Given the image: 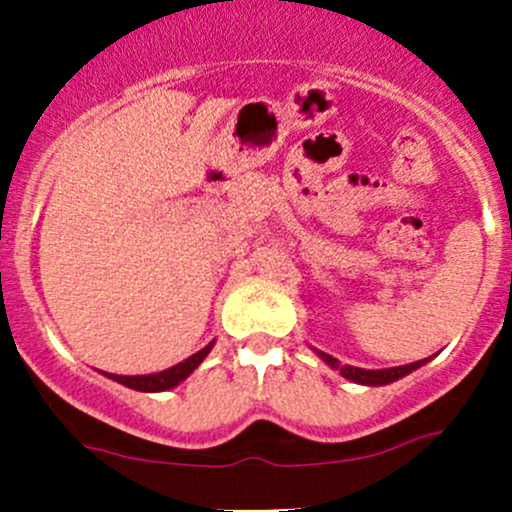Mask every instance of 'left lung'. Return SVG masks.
I'll use <instances>...</instances> for the list:
<instances>
[{
    "instance_id": "1",
    "label": "left lung",
    "mask_w": 512,
    "mask_h": 512,
    "mask_svg": "<svg viewBox=\"0 0 512 512\" xmlns=\"http://www.w3.org/2000/svg\"><path fill=\"white\" fill-rule=\"evenodd\" d=\"M321 358L326 360L331 368L341 370L343 378L353 380V383H360V385H387V383H395V380L405 378L407 373H412V370H417L419 365H424V360H417V363H410V365H400V368H385V370H363V368H353V365H341L336 358H331V355L321 353Z\"/></svg>"
}]
</instances>
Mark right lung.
Here are the masks:
<instances>
[{"label": "right lung", "instance_id": "obj_1", "mask_svg": "<svg viewBox=\"0 0 512 512\" xmlns=\"http://www.w3.org/2000/svg\"><path fill=\"white\" fill-rule=\"evenodd\" d=\"M208 351H211V346L203 348V351H198L196 355H191V358H186L184 363L174 365V368L161 370V373L134 375V378H125V375H115V380H117V383L132 387V390H142V392L169 390V387H176V385L181 383V380H186L188 375H191L193 370L198 368V363H201V360L206 358Z\"/></svg>", "mask_w": 512, "mask_h": 512}]
</instances>
